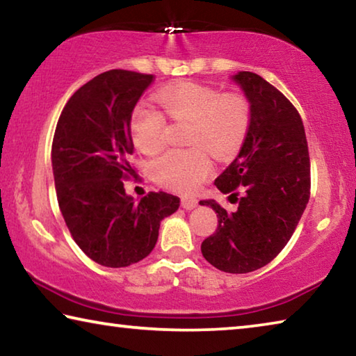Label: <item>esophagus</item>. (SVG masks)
I'll return each instance as SVG.
<instances>
[{
	"mask_svg": "<svg viewBox=\"0 0 356 356\" xmlns=\"http://www.w3.org/2000/svg\"><path fill=\"white\" fill-rule=\"evenodd\" d=\"M197 206V201L195 197H182V207L185 210H193Z\"/></svg>",
	"mask_w": 356,
	"mask_h": 356,
	"instance_id": "obj_1",
	"label": "esophagus"
}]
</instances>
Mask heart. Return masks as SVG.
Instances as JSON below:
<instances>
[{"mask_svg":"<svg viewBox=\"0 0 356 356\" xmlns=\"http://www.w3.org/2000/svg\"><path fill=\"white\" fill-rule=\"evenodd\" d=\"M155 100L174 122H190L185 143L196 146L166 150L150 161V177L168 190L191 191L209 176L210 161L202 148L215 159L227 160L248 136L251 104L240 92L221 94L209 84L182 81L160 89ZM165 127V118L147 105H138L131 114V140L144 154L163 146Z\"/></svg>","mask_w":356,"mask_h":356,"instance_id":"obj_1","label":"heart"}]
</instances>
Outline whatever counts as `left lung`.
I'll use <instances>...</instances> for the list:
<instances>
[{"label":"left lung","instance_id":"left-lung-1","mask_svg":"<svg viewBox=\"0 0 356 356\" xmlns=\"http://www.w3.org/2000/svg\"><path fill=\"white\" fill-rule=\"evenodd\" d=\"M232 80L250 100L251 125L215 185L238 207L227 212L213 200L200 202L218 216L201 251L221 272L250 273L272 262L291 240L309 201L311 165L303 120L284 94L252 72Z\"/></svg>","mask_w":356,"mask_h":356}]
</instances>
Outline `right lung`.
Instances as JSON below:
<instances>
[{
	"label": "right lung",
	"instance_id": "1",
	"mask_svg": "<svg viewBox=\"0 0 356 356\" xmlns=\"http://www.w3.org/2000/svg\"><path fill=\"white\" fill-rule=\"evenodd\" d=\"M154 75L114 69L72 95L51 146L58 204L75 243L94 262L120 268L150 254L160 222L179 209L170 193L135 202L124 188L134 172L130 119Z\"/></svg>",
	"mask_w": 356,
	"mask_h": 356
}]
</instances>
